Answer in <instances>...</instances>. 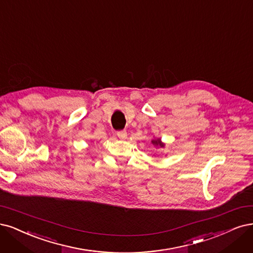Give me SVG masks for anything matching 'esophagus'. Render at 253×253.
I'll list each match as a JSON object with an SVG mask.
<instances>
[{
  "label": "esophagus",
  "instance_id": "1",
  "mask_svg": "<svg viewBox=\"0 0 253 253\" xmlns=\"http://www.w3.org/2000/svg\"><path fill=\"white\" fill-rule=\"evenodd\" d=\"M117 136H118L119 138H121V139H125V138L126 137V132L125 129L118 130V132H117Z\"/></svg>",
  "mask_w": 253,
  "mask_h": 253
}]
</instances>
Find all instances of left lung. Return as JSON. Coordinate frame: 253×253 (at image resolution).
Masks as SVG:
<instances>
[{"instance_id": "8db88e82", "label": "left lung", "mask_w": 253, "mask_h": 253, "mask_svg": "<svg viewBox=\"0 0 253 253\" xmlns=\"http://www.w3.org/2000/svg\"><path fill=\"white\" fill-rule=\"evenodd\" d=\"M152 143H153V144H155V145H159V146H161V147H163V146H164V144L160 141V139H155V140H153V141H152Z\"/></svg>"}]
</instances>
